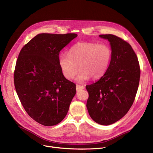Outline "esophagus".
Returning <instances> with one entry per match:
<instances>
[{
  "label": "esophagus",
  "mask_w": 153,
  "mask_h": 153,
  "mask_svg": "<svg viewBox=\"0 0 153 153\" xmlns=\"http://www.w3.org/2000/svg\"><path fill=\"white\" fill-rule=\"evenodd\" d=\"M84 89V86L83 85H76V90L80 91V90H82Z\"/></svg>",
  "instance_id": "obj_1"
}]
</instances>
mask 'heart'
<instances>
[{
  "label": "heart",
  "instance_id": "obj_1",
  "mask_svg": "<svg viewBox=\"0 0 153 153\" xmlns=\"http://www.w3.org/2000/svg\"><path fill=\"white\" fill-rule=\"evenodd\" d=\"M111 56V49L107 44L80 43L72 46L68 54H61L58 62L63 76L68 79H73L81 70L76 80L82 83L91 77L97 79L105 74Z\"/></svg>",
  "mask_w": 153,
  "mask_h": 153
}]
</instances>
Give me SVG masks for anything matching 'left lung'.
<instances>
[{
    "label": "left lung",
    "instance_id": "obj_1",
    "mask_svg": "<svg viewBox=\"0 0 153 153\" xmlns=\"http://www.w3.org/2000/svg\"><path fill=\"white\" fill-rule=\"evenodd\" d=\"M110 43L112 56L107 71L101 78L86 85L89 93L87 108L94 122L113 124L123 117L132 106L138 91L140 68L131 45L114 35H100Z\"/></svg>",
    "mask_w": 153,
    "mask_h": 153
}]
</instances>
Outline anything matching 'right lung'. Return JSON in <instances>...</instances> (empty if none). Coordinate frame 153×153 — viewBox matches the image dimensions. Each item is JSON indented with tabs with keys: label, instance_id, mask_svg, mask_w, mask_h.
<instances>
[{
	"label": "right lung",
	"instance_id": "1",
	"mask_svg": "<svg viewBox=\"0 0 153 153\" xmlns=\"http://www.w3.org/2000/svg\"><path fill=\"white\" fill-rule=\"evenodd\" d=\"M76 33H41L21 50L14 71V85L24 109L44 126L60 123L76 92V84L63 76L60 51Z\"/></svg>",
	"mask_w": 153,
	"mask_h": 153
}]
</instances>
